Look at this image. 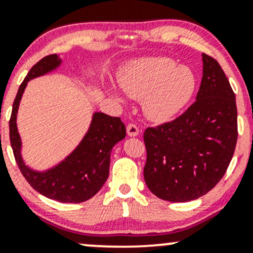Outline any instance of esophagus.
<instances>
[{
    "instance_id": "obj_1",
    "label": "esophagus",
    "mask_w": 253,
    "mask_h": 253,
    "mask_svg": "<svg viewBox=\"0 0 253 253\" xmlns=\"http://www.w3.org/2000/svg\"><path fill=\"white\" fill-rule=\"evenodd\" d=\"M126 131H127V135H129V136H137V135L140 134V129H138V126L134 123L127 124Z\"/></svg>"
}]
</instances>
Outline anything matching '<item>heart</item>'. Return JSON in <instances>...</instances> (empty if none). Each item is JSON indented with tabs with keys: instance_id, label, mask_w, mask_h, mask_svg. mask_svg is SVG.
I'll list each match as a JSON object with an SVG mask.
<instances>
[{
	"instance_id": "heart-1",
	"label": "heart",
	"mask_w": 253,
	"mask_h": 253,
	"mask_svg": "<svg viewBox=\"0 0 253 253\" xmlns=\"http://www.w3.org/2000/svg\"><path fill=\"white\" fill-rule=\"evenodd\" d=\"M121 85L132 99L143 100L151 119L164 121L178 113L195 90L189 67L176 66L169 58H147L130 64L121 75Z\"/></svg>"
}]
</instances>
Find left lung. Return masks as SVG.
I'll use <instances>...</instances> for the list:
<instances>
[{
    "label": "left lung",
    "mask_w": 253,
    "mask_h": 253,
    "mask_svg": "<svg viewBox=\"0 0 253 253\" xmlns=\"http://www.w3.org/2000/svg\"><path fill=\"white\" fill-rule=\"evenodd\" d=\"M197 100L173 121L143 132L148 189L172 203L198 199L229 167L238 140L235 94L216 59L203 54Z\"/></svg>",
    "instance_id": "left-lung-1"
}]
</instances>
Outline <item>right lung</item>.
<instances>
[{
	"label": "right lung",
	"instance_id": "right-lung-1",
	"mask_svg": "<svg viewBox=\"0 0 253 253\" xmlns=\"http://www.w3.org/2000/svg\"><path fill=\"white\" fill-rule=\"evenodd\" d=\"M60 64L56 54L44 56L31 67L19 86L9 119V138L19 169L30 186L49 199L60 203H82L93 198L108 177L110 156L113 146L123 140L126 129L118 117L95 113L88 134L71 156L45 172H36L24 164L20 156V137L17 112L21 95L30 80L51 71Z\"/></svg>",
	"mask_w": 253,
	"mask_h": 253
}]
</instances>
